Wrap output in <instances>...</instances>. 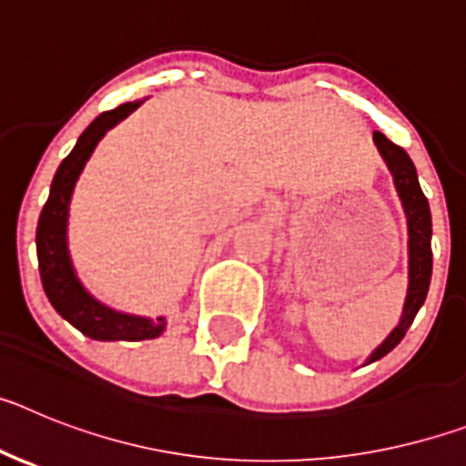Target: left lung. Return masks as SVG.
Wrapping results in <instances>:
<instances>
[{
  "mask_svg": "<svg viewBox=\"0 0 466 466\" xmlns=\"http://www.w3.org/2000/svg\"><path fill=\"white\" fill-rule=\"evenodd\" d=\"M373 142H376L390 172H392L394 187H397L403 212H406V224H409V294H406V303H403L401 322L373 350V355L366 360V364L382 360L387 352H392L401 343L409 327L413 324L415 315L425 303L431 279V214L425 193L420 188L413 160L401 147L390 142L382 133H373Z\"/></svg>",
  "mask_w": 466,
  "mask_h": 466,
  "instance_id": "left-lung-1",
  "label": "left lung"
}]
</instances>
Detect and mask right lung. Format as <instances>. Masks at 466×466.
Listing matches in <instances>:
<instances>
[{"label":"right lung","mask_w":466,"mask_h":466,"mask_svg":"<svg viewBox=\"0 0 466 466\" xmlns=\"http://www.w3.org/2000/svg\"><path fill=\"white\" fill-rule=\"evenodd\" d=\"M139 105L142 102H126L100 114L86 127L72 154L57 167L51 193L36 224V258L44 291L57 315L95 340H149L166 329V317H158L154 322L149 317L126 315L90 296L74 273L67 249V217L74 184L106 130L123 121L127 114H133Z\"/></svg>","instance_id":"1"}]
</instances>
